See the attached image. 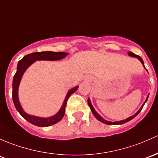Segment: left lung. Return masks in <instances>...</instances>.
Instances as JSON below:
<instances>
[{
  "label": "left lung",
  "mask_w": 158,
  "mask_h": 158,
  "mask_svg": "<svg viewBox=\"0 0 158 158\" xmlns=\"http://www.w3.org/2000/svg\"><path fill=\"white\" fill-rule=\"evenodd\" d=\"M128 54H129V56H131V57H137L138 59L139 60L141 61V62H142V65L144 66V62H143V60H142V57H139V55H136V54H133V53L132 52H129L128 53ZM144 67H145V66H144ZM148 96L147 97V98H146V101H145V103H144V104H145V102L146 101H147V100H148ZM88 104H89V107H90L91 108V110H92V114H93V115L94 116V117H95V118L97 119H98L99 121H101V122H102V123H105V124H107V125H119V124H123V123H127V122H129V121H130L131 119H132L134 118V117H135L136 116L138 115V114H139V113H140V111L142 110V107H143V106H144V104L143 105H142V107H141L140 109H139V110L138 111L137 113H136V114H135V115H133V116H132V117H129V118H127V119H123V120H121V121H118V122H110V121H107V120H105V119H103L102 117H101L100 115H99L98 114L97 112H96L95 111V110L94 109V107H93V106L92 105V104H91V101H90V99H88Z\"/></svg>",
  "instance_id": "left-lung-1"
}]
</instances>
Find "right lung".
Segmentation results:
<instances>
[{"mask_svg":"<svg viewBox=\"0 0 158 158\" xmlns=\"http://www.w3.org/2000/svg\"><path fill=\"white\" fill-rule=\"evenodd\" d=\"M67 53L65 52H53V51H41V52H35L31 53V54H27L25 56L23 59H21L19 61L17 65V70L13 76V93L12 97L13 101L14 103V105L16 109L17 110L18 112L20 114L24 119H26L28 122L30 123L33 124L35 126L41 127H46L52 126L54 124L57 123L60 120L62 119L64 117V114H65V107L66 105V102H67L68 98L69 96L76 92L78 89V86L73 88V89H70L67 93L66 96L65 100L64 101L62 107L60 110L57 114L51 117L48 118H41V117H35V116H31L24 112L22 107H21L20 104L19 102V98H18V88H19V82L21 80L23 73L26 71V69L31 65V64L36 60H57L63 59L67 55Z\"/></svg>","mask_w":158,"mask_h":158,"instance_id":"right-lung-1","label":"right lung"}]
</instances>
